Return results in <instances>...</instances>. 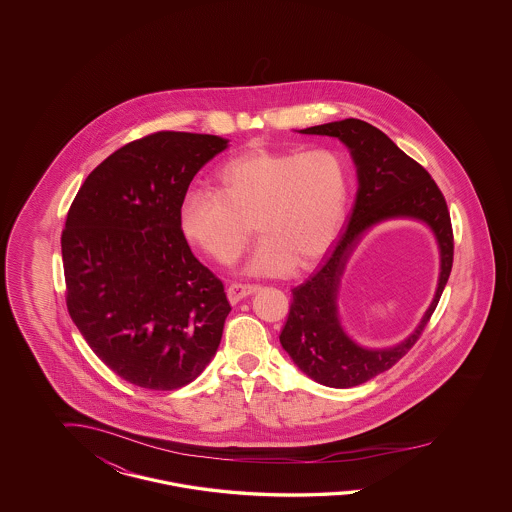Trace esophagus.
Returning a JSON list of instances; mask_svg holds the SVG:
<instances>
[{
    "mask_svg": "<svg viewBox=\"0 0 512 512\" xmlns=\"http://www.w3.org/2000/svg\"><path fill=\"white\" fill-rule=\"evenodd\" d=\"M259 291V285H251V283H231L229 289H227V298L231 304L240 302L242 298L253 295Z\"/></svg>",
    "mask_w": 512,
    "mask_h": 512,
    "instance_id": "esophagus-1",
    "label": "esophagus"
}]
</instances>
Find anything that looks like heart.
<instances>
[{"label":"heart","mask_w":512,"mask_h":512,"mask_svg":"<svg viewBox=\"0 0 512 512\" xmlns=\"http://www.w3.org/2000/svg\"><path fill=\"white\" fill-rule=\"evenodd\" d=\"M349 202V165L334 148L234 155L216 172V191L191 189L178 206L189 244L233 264L255 231L251 274L279 276L317 261L340 233Z\"/></svg>","instance_id":"1"}]
</instances>
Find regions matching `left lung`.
<instances>
[{
    "instance_id": "obj_1",
    "label": "left lung",
    "mask_w": 512,
    "mask_h": 512,
    "mask_svg": "<svg viewBox=\"0 0 512 512\" xmlns=\"http://www.w3.org/2000/svg\"><path fill=\"white\" fill-rule=\"evenodd\" d=\"M304 135L340 139L357 165L353 212L321 266L293 289V302L279 341L296 366L313 381L332 388L362 385L390 370L417 343L449 281L454 236L443 193L428 171L402 152L383 131L357 118L300 129ZM388 218H419L436 234L442 257L438 291L420 326L402 344L366 350L342 330L337 313L340 276L361 234Z\"/></svg>"
}]
</instances>
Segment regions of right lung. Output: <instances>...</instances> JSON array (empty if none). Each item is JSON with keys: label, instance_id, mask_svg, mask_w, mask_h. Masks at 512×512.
Listing matches in <instances>:
<instances>
[{"label": "right lung", "instance_id": "right-lung-1", "mask_svg": "<svg viewBox=\"0 0 512 512\" xmlns=\"http://www.w3.org/2000/svg\"><path fill=\"white\" fill-rule=\"evenodd\" d=\"M227 146L182 131L133 140L90 172L67 212V310L93 353L137 387H184L219 347L231 304L191 253L178 206Z\"/></svg>", "mask_w": 512, "mask_h": 512}]
</instances>
